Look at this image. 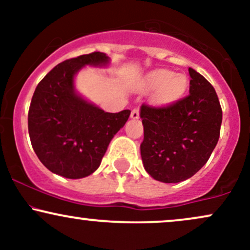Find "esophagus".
Returning <instances> with one entry per match:
<instances>
[{"label":"esophagus","instance_id":"esophagus-1","mask_svg":"<svg viewBox=\"0 0 250 250\" xmlns=\"http://www.w3.org/2000/svg\"><path fill=\"white\" fill-rule=\"evenodd\" d=\"M130 117H131V119H134V120L139 119V117H140V110H139V108H134L133 110H131Z\"/></svg>","mask_w":250,"mask_h":250}]
</instances>
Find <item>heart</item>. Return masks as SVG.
I'll list each match as a JSON object with an SVG mask.
<instances>
[{
    "mask_svg": "<svg viewBox=\"0 0 250 250\" xmlns=\"http://www.w3.org/2000/svg\"><path fill=\"white\" fill-rule=\"evenodd\" d=\"M189 81L185 74H175L167 69H159L150 73L146 80V87L156 89L155 99L159 102L170 103L185 95Z\"/></svg>",
    "mask_w": 250,
    "mask_h": 250,
    "instance_id": "b5f03b06",
    "label": "heart"
}]
</instances>
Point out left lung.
<instances>
[{"label": "left lung", "instance_id": "left-lung-1", "mask_svg": "<svg viewBox=\"0 0 250 250\" xmlns=\"http://www.w3.org/2000/svg\"><path fill=\"white\" fill-rule=\"evenodd\" d=\"M189 95L167 107L142 104L145 137L141 157L146 171L165 183L185 181L200 170L220 137L222 109L213 85L189 68Z\"/></svg>", "mask_w": 250, "mask_h": 250}]
</instances>
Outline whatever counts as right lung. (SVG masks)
I'll use <instances>...</instances> for the list:
<instances>
[{"label": "right lung", "instance_id": "1", "mask_svg": "<svg viewBox=\"0 0 250 250\" xmlns=\"http://www.w3.org/2000/svg\"><path fill=\"white\" fill-rule=\"evenodd\" d=\"M104 53L81 55L60 63L37 84L28 113L34 151L51 173L82 179L100 167L102 157L130 110L105 113L75 89V76L85 65L107 67Z\"/></svg>", "mask_w": 250, "mask_h": 250}]
</instances>
